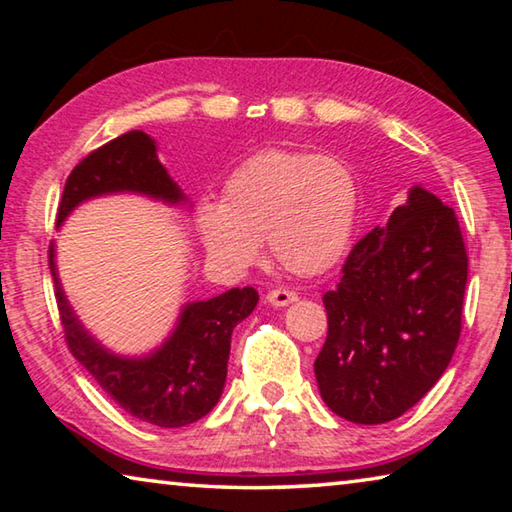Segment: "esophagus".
<instances>
[{
  "mask_svg": "<svg viewBox=\"0 0 512 512\" xmlns=\"http://www.w3.org/2000/svg\"><path fill=\"white\" fill-rule=\"evenodd\" d=\"M296 300H298V296L289 289H273V291H268V296H266V302L273 307H287Z\"/></svg>",
  "mask_w": 512,
  "mask_h": 512,
  "instance_id": "1",
  "label": "esophagus"
}]
</instances>
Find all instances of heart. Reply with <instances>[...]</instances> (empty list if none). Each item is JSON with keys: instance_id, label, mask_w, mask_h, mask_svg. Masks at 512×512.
Instances as JSON below:
<instances>
[{"instance_id": "obj_1", "label": "heart", "mask_w": 512, "mask_h": 512, "mask_svg": "<svg viewBox=\"0 0 512 512\" xmlns=\"http://www.w3.org/2000/svg\"><path fill=\"white\" fill-rule=\"evenodd\" d=\"M357 212L359 187L348 164L271 149L230 173L221 203L196 207V228L207 255L232 273L248 271L268 241L289 273L320 275L348 250Z\"/></svg>"}]
</instances>
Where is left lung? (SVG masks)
<instances>
[{
	"label": "left lung",
	"instance_id": "obj_1",
	"mask_svg": "<svg viewBox=\"0 0 512 512\" xmlns=\"http://www.w3.org/2000/svg\"><path fill=\"white\" fill-rule=\"evenodd\" d=\"M467 255L452 207L422 185L352 248L323 296L327 339L314 363L323 402L384 424L431 391L461 336Z\"/></svg>",
	"mask_w": 512,
	"mask_h": 512
}]
</instances>
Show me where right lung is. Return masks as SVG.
<instances>
[{
  "instance_id": "1",
  "label": "right lung",
  "mask_w": 512,
  "mask_h": 512,
  "mask_svg": "<svg viewBox=\"0 0 512 512\" xmlns=\"http://www.w3.org/2000/svg\"><path fill=\"white\" fill-rule=\"evenodd\" d=\"M112 194L189 207V198L158 160V144L142 131L121 135L76 164L60 198L56 225L60 228L79 205ZM49 268L69 350L121 409L167 429L185 427L214 409L228 377L232 329L257 307L253 287L187 302L158 348L128 357L106 348L76 316L58 277L56 244L49 246Z\"/></svg>"
}]
</instances>
